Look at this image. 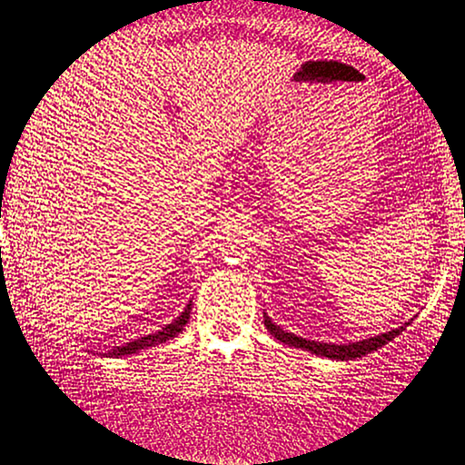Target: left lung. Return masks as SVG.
<instances>
[{
    "label": "left lung",
    "instance_id": "1",
    "mask_svg": "<svg viewBox=\"0 0 465 465\" xmlns=\"http://www.w3.org/2000/svg\"><path fill=\"white\" fill-rule=\"evenodd\" d=\"M263 323H265V327H268V331L272 333V336H274L276 340H281V342L289 344V346H295V349H302V351H311L312 355L333 359V361H352V359L366 357L368 352L379 351L385 344L391 342L393 338H398L408 325V323H404V325L395 327V330H391V331L379 333V336H374V338L359 340V342L333 344V342H317V340H308V338L297 336V333L284 331L281 325H276L274 321L268 317V312H263Z\"/></svg>",
    "mask_w": 465,
    "mask_h": 465
}]
</instances>
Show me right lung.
<instances>
[{"label":"right lung","instance_id":"obj_1","mask_svg":"<svg viewBox=\"0 0 465 465\" xmlns=\"http://www.w3.org/2000/svg\"><path fill=\"white\" fill-rule=\"evenodd\" d=\"M191 302L187 304V308H184V311L178 314V317L172 321L170 325H165V327H161L159 331H153V333H148V336H142V338H135V340H132V342H125V344H121V346H114V349H110V351H106V352H93V355H102V357H127V355H134V352H140V351H144V349H148V346H154V344H161V342H165V340H172V338H176L178 333L183 331V327L187 325V321H189V317H191Z\"/></svg>","mask_w":465,"mask_h":465}]
</instances>
